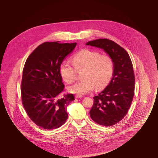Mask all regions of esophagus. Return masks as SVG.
I'll list each match as a JSON object with an SVG mask.
<instances>
[{"instance_id": "1", "label": "esophagus", "mask_w": 158, "mask_h": 158, "mask_svg": "<svg viewBox=\"0 0 158 158\" xmlns=\"http://www.w3.org/2000/svg\"><path fill=\"white\" fill-rule=\"evenodd\" d=\"M83 97L82 95H76L75 98H82Z\"/></svg>"}]
</instances>
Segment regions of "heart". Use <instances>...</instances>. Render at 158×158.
I'll use <instances>...</instances> for the list:
<instances>
[{"label": "heart", "mask_w": 158, "mask_h": 158, "mask_svg": "<svg viewBox=\"0 0 158 158\" xmlns=\"http://www.w3.org/2000/svg\"><path fill=\"white\" fill-rule=\"evenodd\" d=\"M72 61L76 70L83 69V79L69 87L68 90L71 93L86 94L93 90L95 86L98 89H102L109 82L113 75V59L108 55H100L97 52L83 49L75 54ZM74 68L68 62H63L60 64V76L64 82L68 83L74 82Z\"/></svg>", "instance_id": "heart-1"}]
</instances>
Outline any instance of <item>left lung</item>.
<instances>
[{"mask_svg":"<svg viewBox=\"0 0 158 158\" xmlns=\"http://www.w3.org/2000/svg\"><path fill=\"white\" fill-rule=\"evenodd\" d=\"M87 45L102 48L113 59L114 71L111 82L94 97L90 110L92 120L106 127L120 121L131 104L135 87V77L131 60L127 52L112 40L98 39Z\"/></svg>","mask_w":158,"mask_h":158,"instance_id":"obj_1","label":"left lung"}]
</instances>
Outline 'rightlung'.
<instances>
[{
  "label": "right lung",
  "mask_w": 158,
  "mask_h": 158,
  "mask_svg": "<svg viewBox=\"0 0 158 158\" xmlns=\"http://www.w3.org/2000/svg\"><path fill=\"white\" fill-rule=\"evenodd\" d=\"M76 44L45 42L38 46L25 63L21 88L23 105L31 120L45 130L65 123L67 106L75 100L72 94L59 97L64 88L59 68Z\"/></svg>",
  "instance_id": "obj_1"
}]
</instances>
